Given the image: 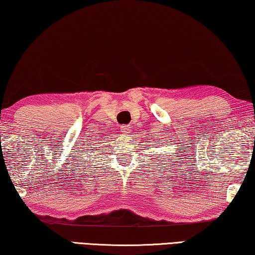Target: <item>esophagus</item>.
<instances>
[{
    "instance_id": "esophagus-1",
    "label": "esophagus",
    "mask_w": 255,
    "mask_h": 255,
    "mask_svg": "<svg viewBox=\"0 0 255 255\" xmlns=\"http://www.w3.org/2000/svg\"><path fill=\"white\" fill-rule=\"evenodd\" d=\"M130 127L128 125H123V127H121V132L124 133V134H127V133H130Z\"/></svg>"
}]
</instances>
